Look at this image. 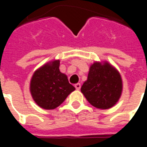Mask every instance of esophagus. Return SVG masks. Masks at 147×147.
Returning a JSON list of instances; mask_svg holds the SVG:
<instances>
[{"mask_svg":"<svg viewBox=\"0 0 147 147\" xmlns=\"http://www.w3.org/2000/svg\"><path fill=\"white\" fill-rule=\"evenodd\" d=\"M75 88H76L77 90H79L80 88H81V84L80 83H77V84H75Z\"/></svg>","mask_w":147,"mask_h":147,"instance_id":"1","label":"esophagus"}]
</instances>
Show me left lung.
Returning <instances> with one entry per match:
<instances>
[{
    "label": "left lung",
    "mask_w": 147,
    "mask_h": 147,
    "mask_svg": "<svg viewBox=\"0 0 147 147\" xmlns=\"http://www.w3.org/2000/svg\"><path fill=\"white\" fill-rule=\"evenodd\" d=\"M123 82L120 74L108 62H95L91 65L87 81L81 92L94 107L107 110L121 96Z\"/></svg>",
    "instance_id": "8db88e82"
}]
</instances>
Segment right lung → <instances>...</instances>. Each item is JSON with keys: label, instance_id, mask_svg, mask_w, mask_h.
<instances>
[{"label": "right lung", "instance_id": "add662e5", "mask_svg": "<svg viewBox=\"0 0 147 147\" xmlns=\"http://www.w3.org/2000/svg\"><path fill=\"white\" fill-rule=\"evenodd\" d=\"M59 67V59L51 61L37 69L32 77V96L37 105L45 110L55 109L75 90Z\"/></svg>", "mask_w": 147, "mask_h": 147}]
</instances>
